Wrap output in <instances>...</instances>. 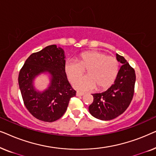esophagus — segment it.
Returning <instances> with one entry per match:
<instances>
[{"mask_svg": "<svg viewBox=\"0 0 156 156\" xmlns=\"http://www.w3.org/2000/svg\"><path fill=\"white\" fill-rule=\"evenodd\" d=\"M84 94V93L80 92V91H76V95L77 96V97H81V96H83Z\"/></svg>", "mask_w": 156, "mask_h": 156, "instance_id": "esophagus-1", "label": "esophagus"}]
</instances>
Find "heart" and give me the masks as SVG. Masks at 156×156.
I'll use <instances>...</instances> for the list:
<instances>
[{"instance_id": "heart-1", "label": "heart", "mask_w": 156, "mask_h": 156, "mask_svg": "<svg viewBox=\"0 0 156 156\" xmlns=\"http://www.w3.org/2000/svg\"><path fill=\"white\" fill-rule=\"evenodd\" d=\"M119 63L114 57L107 56L106 53L97 50L83 52L77 62L67 60L64 70L70 82H74L87 70L88 76L79 79L73 84L76 89L89 91L97 87L105 90L112 86L118 75Z\"/></svg>"}]
</instances>
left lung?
Listing matches in <instances>:
<instances>
[{"label": "left lung", "mask_w": 156, "mask_h": 156, "mask_svg": "<svg viewBox=\"0 0 156 156\" xmlns=\"http://www.w3.org/2000/svg\"><path fill=\"white\" fill-rule=\"evenodd\" d=\"M116 59L122 66L114 84L106 91L92 94L94 101L89 106V113L100 120H112L122 114L129 107L133 97L135 70L123 57L116 54Z\"/></svg>", "instance_id": "left-lung-1"}]
</instances>
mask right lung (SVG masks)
Masks as SVG:
<instances>
[{"mask_svg": "<svg viewBox=\"0 0 156 156\" xmlns=\"http://www.w3.org/2000/svg\"><path fill=\"white\" fill-rule=\"evenodd\" d=\"M65 52L56 44L33 53L26 59L18 76V84L25 107L36 119L53 122L61 118L69 101L76 95L65 73ZM48 73L50 84L43 92L36 90L33 82L40 74Z\"/></svg>", "mask_w": 156, "mask_h": 156, "instance_id": "add662e5", "label": "right lung"}]
</instances>
